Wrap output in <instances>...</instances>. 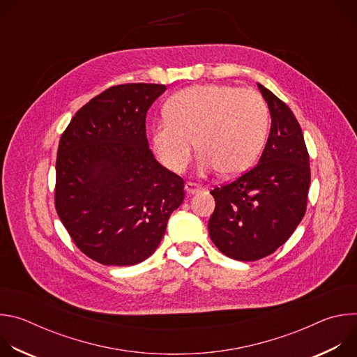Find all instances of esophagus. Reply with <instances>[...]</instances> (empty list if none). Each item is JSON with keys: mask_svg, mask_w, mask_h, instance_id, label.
<instances>
[{"mask_svg": "<svg viewBox=\"0 0 357 357\" xmlns=\"http://www.w3.org/2000/svg\"><path fill=\"white\" fill-rule=\"evenodd\" d=\"M202 189H203V186H202V185H197V183H195V182H186V185H185V190H186V193H189V195L197 193V192H200Z\"/></svg>", "mask_w": 357, "mask_h": 357, "instance_id": "obj_1", "label": "esophagus"}]
</instances>
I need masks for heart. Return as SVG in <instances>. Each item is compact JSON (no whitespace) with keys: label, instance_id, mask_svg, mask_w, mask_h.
<instances>
[{"label":"heart","instance_id":"b5f03b06","mask_svg":"<svg viewBox=\"0 0 357 357\" xmlns=\"http://www.w3.org/2000/svg\"><path fill=\"white\" fill-rule=\"evenodd\" d=\"M268 109L260 93L227 84H197L175 93L167 117L152 128L160 161L182 172L190 161L193 139L200 169L223 176L247 171L263 151Z\"/></svg>","mask_w":357,"mask_h":357}]
</instances>
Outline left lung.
<instances>
[{
    "mask_svg": "<svg viewBox=\"0 0 357 357\" xmlns=\"http://www.w3.org/2000/svg\"><path fill=\"white\" fill-rule=\"evenodd\" d=\"M271 130L259 164L211 193L209 236L225 256L256 261L282 245L307 212L310 154L291 109L264 86Z\"/></svg>",
    "mask_w": 357,
    "mask_h": 357,
    "instance_id": "8db88e82",
    "label": "left lung"
}]
</instances>
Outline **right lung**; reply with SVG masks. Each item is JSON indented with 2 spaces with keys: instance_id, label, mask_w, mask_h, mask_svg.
<instances>
[{
  "instance_id": "right-lung-1",
  "label": "right lung",
  "mask_w": 357,
  "mask_h": 357,
  "mask_svg": "<svg viewBox=\"0 0 357 357\" xmlns=\"http://www.w3.org/2000/svg\"><path fill=\"white\" fill-rule=\"evenodd\" d=\"M165 84L126 83L93 97L63 131L55 208L76 247L105 266H134L161 243L183 179L148 146L145 117Z\"/></svg>"
}]
</instances>
